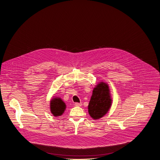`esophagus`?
I'll return each mask as SVG.
<instances>
[{"instance_id":"obj_1","label":"esophagus","mask_w":160,"mask_h":160,"mask_svg":"<svg viewBox=\"0 0 160 160\" xmlns=\"http://www.w3.org/2000/svg\"><path fill=\"white\" fill-rule=\"evenodd\" d=\"M74 105L76 106H81L82 105V104L81 103H75Z\"/></svg>"}]
</instances>
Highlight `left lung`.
Segmentation results:
<instances>
[{"label":"left lung","mask_w":160,"mask_h":160,"mask_svg":"<svg viewBox=\"0 0 160 160\" xmlns=\"http://www.w3.org/2000/svg\"><path fill=\"white\" fill-rule=\"evenodd\" d=\"M112 104V99L108 83L98 82L94 87L88 106V113L94 120L103 117L109 111Z\"/></svg>","instance_id":"8db88e82"}]
</instances>
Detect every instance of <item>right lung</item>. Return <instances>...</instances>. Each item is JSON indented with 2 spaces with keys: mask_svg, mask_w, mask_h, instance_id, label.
<instances>
[{
  "mask_svg": "<svg viewBox=\"0 0 160 160\" xmlns=\"http://www.w3.org/2000/svg\"><path fill=\"white\" fill-rule=\"evenodd\" d=\"M51 113L55 117L61 116L64 113L66 108V104L59 97L52 98L50 103Z\"/></svg>",
  "mask_w": 160,
  "mask_h": 160,
  "instance_id": "obj_1",
  "label": "right lung"
}]
</instances>
